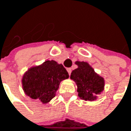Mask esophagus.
Returning a JSON list of instances; mask_svg holds the SVG:
<instances>
[{
  "label": "esophagus",
  "mask_w": 131,
  "mask_h": 131,
  "mask_svg": "<svg viewBox=\"0 0 131 131\" xmlns=\"http://www.w3.org/2000/svg\"><path fill=\"white\" fill-rule=\"evenodd\" d=\"M67 71H68L69 75H71V73H72V69H71V68H68V69H67Z\"/></svg>",
  "instance_id": "obj_1"
}]
</instances>
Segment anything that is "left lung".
Wrapping results in <instances>:
<instances>
[{
	"instance_id": "obj_1",
	"label": "left lung",
	"mask_w": 131,
	"mask_h": 131,
	"mask_svg": "<svg viewBox=\"0 0 131 131\" xmlns=\"http://www.w3.org/2000/svg\"><path fill=\"white\" fill-rule=\"evenodd\" d=\"M79 66L72 72L70 78L78 87L79 96L85 101H93L104 89V79L95 72V70L85 62H76Z\"/></svg>"
}]
</instances>
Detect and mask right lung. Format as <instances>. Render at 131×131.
<instances>
[{"label": "right lung", "instance_id": "obj_1", "mask_svg": "<svg viewBox=\"0 0 131 131\" xmlns=\"http://www.w3.org/2000/svg\"><path fill=\"white\" fill-rule=\"evenodd\" d=\"M68 78L69 73L64 66L52 60L29 69L22 83L25 93L30 98L46 104L55 97L60 82Z\"/></svg>", "mask_w": 131, "mask_h": 131}]
</instances>
